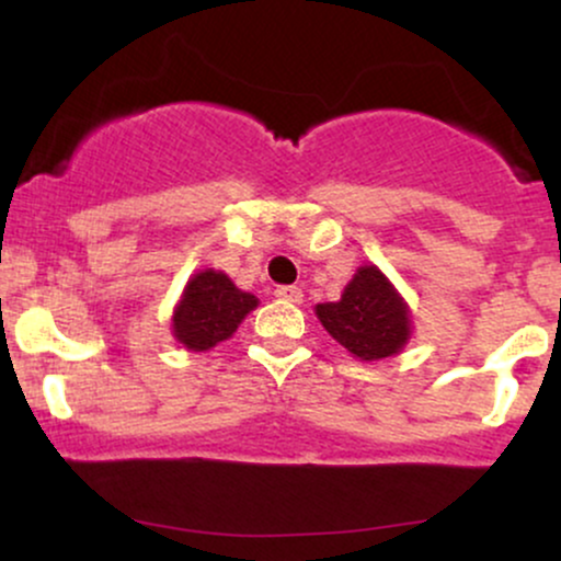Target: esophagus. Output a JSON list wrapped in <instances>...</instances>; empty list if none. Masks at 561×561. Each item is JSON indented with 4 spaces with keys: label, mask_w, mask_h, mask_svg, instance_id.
Segmentation results:
<instances>
[{
    "label": "esophagus",
    "mask_w": 561,
    "mask_h": 561,
    "mask_svg": "<svg viewBox=\"0 0 561 561\" xmlns=\"http://www.w3.org/2000/svg\"><path fill=\"white\" fill-rule=\"evenodd\" d=\"M274 295L279 300H287V302H300L302 300V289L295 287V285H279L274 289Z\"/></svg>",
    "instance_id": "obj_1"
}]
</instances>
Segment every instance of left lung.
I'll list each match as a JSON object with an SVG mask.
<instances>
[{
  "label": "left lung",
  "mask_w": 561,
  "mask_h": 561,
  "mask_svg": "<svg viewBox=\"0 0 561 561\" xmlns=\"http://www.w3.org/2000/svg\"><path fill=\"white\" fill-rule=\"evenodd\" d=\"M324 330L364 362L396 356L409 340L405 302L377 266H362L337 302H319Z\"/></svg>",
  "instance_id": "left-lung-1"
}]
</instances>
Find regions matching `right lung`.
<instances>
[{"label":"right lung","instance_id":"right-lung-1","mask_svg":"<svg viewBox=\"0 0 561 561\" xmlns=\"http://www.w3.org/2000/svg\"><path fill=\"white\" fill-rule=\"evenodd\" d=\"M255 306V295L237 289L227 274L199 272L184 287V298L173 313V334L192 351H208L231 337Z\"/></svg>","mask_w":561,"mask_h":561}]
</instances>
